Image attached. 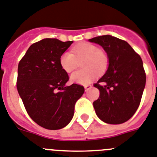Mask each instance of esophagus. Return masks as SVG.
<instances>
[{
    "label": "esophagus",
    "mask_w": 157,
    "mask_h": 157,
    "mask_svg": "<svg viewBox=\"0 0 157 157\" xmlns=\"http://www.w3.org/2000/svg\"><path fill=\"white\" fill-rule=\"evenodd\" d=\"M92 88V84H87V85H84V88H85V91H87L88 89Z\"/></svg>",
    "instance_id": "obj_1"
}]
</instances>
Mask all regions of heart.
<instances>
[{
	"instance_id": "obj_1",
	"label": "heart",
	"mask_w": 157,
	"mask_h": 157,
	"mask_svg": "<svg viewBox=\"0 0 157 157\" xmlns=\"http://www.w3.org/2000/svg\"><path fill=\"white\" fill-rule=\"evenodd\" d=\"M71 52L62 53L59 58L60 66L65 73H70L77 67L80 61L82 62L83 69L77 71L71 75V80L76 84L87 85L97 77L107 70L108 66V57L97 46L82 42L72 49Z\"/></svg>"
}]
</instances>
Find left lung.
Returning <instances> with one entry per match:
<instances>
[{
	"label": "left lung",
	"mask_w": 157,
	"mask_h": 157,
	"mask_svg": "<svg viewBox=\"0 0 157 157\" xmlns=\"http://www.w3.org/2000/svg\"><path fill=\"white\" fill-rule=\"evenodd\" d=\"M107 52V72L94 84L99 97L93 102L95 113L109 124H121L133 116L138 108L145 86L146 74L141 57L126 41L111 35L89 39Z\"/></svg>",
	"instance_id": "left-lung-1"
}]
</instances>
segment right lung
Masks as SVG:
<instances>
[{"label": "right lung", "mask_w": 157, "mask_h": 157, "mask_svg": "<svg viewBox=\"0 0 157 157\" xmlns=\"http://www.w3.org/2000/svg\"><path fill=\"white\" fill-rule=\"evenodd\" d=\"M73 43L44 39L30 46L18 65L16 88L26 111L34 122L47 129L67 126L76 102L84 92L82 85L65 86L69 80L59 58Z\"/></svg>", "instance_id": "1"}]
</instances>
